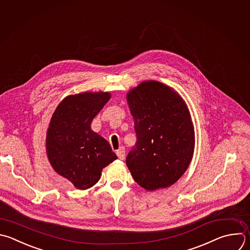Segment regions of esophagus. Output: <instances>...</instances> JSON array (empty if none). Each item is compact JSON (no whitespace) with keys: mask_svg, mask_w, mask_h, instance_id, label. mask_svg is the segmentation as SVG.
Instances as JSON below:
<instances>
[{"mask_svg":"<svg viewBox=\"0 0 250 250\" xmlns=\"http://www.w3.org/2000/svg\"><path fill=\"white\" fill-rule=\"evenodd\" d=\"M117 155L119 157V159L121 160H124L125 159V148L124 147H120L119 150H117Z\"/></svg>","mask_w":250,"mask_h":250,"instance_id":"obj_1","label":"esophagus"}]
</instances>
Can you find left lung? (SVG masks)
<instances>
[{"instance_id":"1","label":"left lung","mask_w":250,"mask_h":250,"mask_svg":"<svg viewBox=\"0 0 250 250\" xmlns=\"http://www.w3.org/2000/svg\"><path fill=\"white\" fill-rule=\"evenodd\" d=\"M136 143L125 163L146 190L174 185L188 170L194 151V128L181 96L161 82L144 81L127 94Z\"/></svg>"}]
</instances>
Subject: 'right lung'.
Segmentation results:
<instances>
[{
	"label": "right lung",
	"instance_id": "add662e5",
	"mask_svg": "<svg viewBox=\"0 0 250 250\" xmlns=\"http://www.w3.org/2000/svg\"><path fill=\"white\" fill-rule=\"evenodd\" d=\"M110 98L108 92L70 95L52 116L46 138L49 161L59 175L78 189L93 187L102 170L118 158L109 142L90 128Z\"/></svg>",
	"mask_w": 250,
	"mask_h": 250
}]
</instances>
